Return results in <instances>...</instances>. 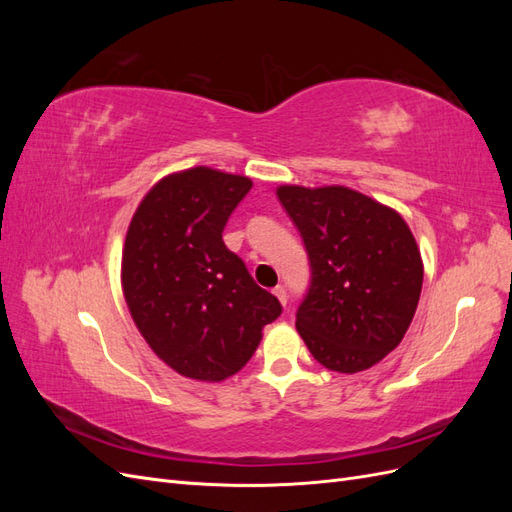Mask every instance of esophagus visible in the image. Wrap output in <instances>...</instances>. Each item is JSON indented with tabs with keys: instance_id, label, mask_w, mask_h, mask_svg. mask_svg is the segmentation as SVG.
<instances>
[{
	"instance_id": "esophagus-1",
	"label": "esophagus",
	"mask_w": 512,
	"mask_h": 512,
	"mask_svg": "<svg viewBox=\"0 0 512 512\" xmlns=\"http://www.w3.org/2000/svg\"><path fill=\"white\" fill-rule=\"evenodd\" d=\"M273 294H275L277 299H280V303H282V305H286V303H288V292H286V288H284V286H275V288H273Z\"/></svg>"
}]
</instances>
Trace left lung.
I'll list each match as a JSON object with an SVG mask.
<instances>
[{
  "label": "left lung",
  "mask_w": 512,
  "mask_h": 512,
  "mask_svg": "<svg viewBox=\"0 0 512 512\" xmlns=\"http://www.w3.org/2000/svg\"><path fill=\"white\" fill-rule=\"evenodd\" d=\"M312 280L297 331L314 359L339 374L380 363L399 346L423 288V260L397 211L344 185H280Z\"/></svg>",
  "instance_id": "left-lung-1"
}]
</instances>
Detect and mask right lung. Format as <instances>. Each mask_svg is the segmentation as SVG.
<instances>
[{
  "mask_svg": "<svg viewBox=\"0 0 512 512\" xmlns=\"http://www.w3.org/2000/svg\"><path fill=\"white\" fill-rule=\"evenodd\" d=\"M250 190L247 177L188 168L153 185L130 222L123 297L149 348L185 378L235 376L256 352L262 327L282 314L222 239Z\"/></svg>",
  "mask_w": 512,
  "mask_h": 512,
  "instance_id": "obj_1",
  "label": "right lung"
}]
</instances>
